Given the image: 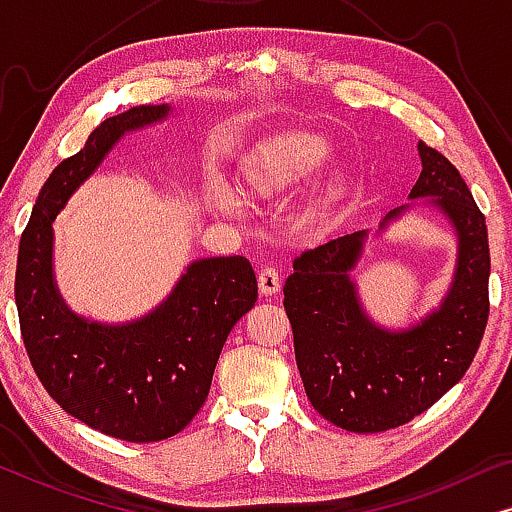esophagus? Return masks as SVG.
Masks as SVG:
<instances>
[{
    "label": "esophagus",
    "instance_id": "obj_1",
    "mask_svg": "<svg viewBox=\"0 0 512 512\" xmlns=\"http://www.w3.org/2000/svg\"><path fill=\"white\" fill-rule=\"evenodd\" d=\"M279 286H282V277H279V272L275 268H263L258 272V291H261L263 296H275Z\"/></svg>",
    "mask_w": 512,
    "mask_h": 512
}]
</instances>
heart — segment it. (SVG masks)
<instances>
[{"mask_svg": "<svg viewBox=\"0 0 512 512\" xmlns=\"http://www.w3.org/2000/svg\"><path fill=\"white\" fill-rule=\"evenodd\" d=\"M333 158V142L319 132L296 130L270 137L242 158L240 191L254 202L286 200L324 174ZM209 205L223 216H242V202L228 186H214L209 191ZM312 216L324 219L326 212Z\"/></svg>", "mask_w": 512, "mask_h": 512, "instance_id": "b5f03b06", "label": "heart"}]
</instances>
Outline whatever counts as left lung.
I'll use <instances>...</instances> for the list:
<instances>
[{"mask_svg": "<svg viewBox=\"0 0 512 512\" xmlns=\"http://www.w3.org/2000/svg\"><path fill=\"white\" fill-rule=\"evenodd\" d=\"M422 174L408 198L384 216L375 237L412 207H433L457 237L452 284L438 307L408 328H387L361 303L352 272L368 230L305 251L284 284L296 363L321 417L354 433L396 429L429 410L471 366L489 317L485 216L457 167L424 142Z\"/></svg>", "mask_w": 512, "mask_h": 512, "instance_id": "1", "label": "left lung"}]
</instances>
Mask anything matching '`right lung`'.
<instances>
[{
  "instance_id": "right-lung-1",
  "label": "right lung",
  "mask_w": 512,
  "mask_h": 512,
  "mask_svg": "<svg viewBox=\"0 0 512 512\" xmlns=\"http://www.w3.org/2000/svg\"><path fill=\"white\" fill-rule=\"evenodd\" d=\"M170 114V104H142L97 125L46 179L18 247L16 307L34 373L62 410L130 443H156L191 424L223 342L258 298L244 256L188 263L163 303L123 324L81 317L62 298L53 270V223L62 207L125 135Z\"/></svg>"
}]
</instances>
